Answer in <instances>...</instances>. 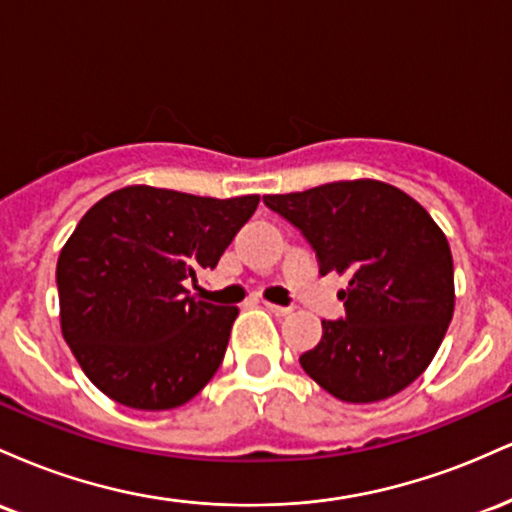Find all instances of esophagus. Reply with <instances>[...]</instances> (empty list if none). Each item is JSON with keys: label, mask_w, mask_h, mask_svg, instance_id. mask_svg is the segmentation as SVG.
I'll return each mask as SVG.
<instances>
[{"label": "esophagus", "mask_w": 512, "mask_h": 512, "mask_svg": "<svg viewBox=\"0 0 512 512\" xmlns=\"http://www.w3.org/2000/svg\"><path fill=\"white\" fill-rule=\"evenodd\" d=\"M264 308H267L269 313H274L276 317H284V315L291 313L289 305H276V303H267V301H264Z\"/></svg>", "instance_id": "obj_1"}]
</instances>
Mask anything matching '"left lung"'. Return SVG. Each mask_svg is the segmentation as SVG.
<instances>
[{
    "label": "left lung",
    "mask_w": 512,
    "mask_h": 512,
    "mask_svg": "<svg viewBox=\"0 0 512 512\" xmlns=\"http://www.w3.org/2000/svg\"><path fill=\"white\" fill-rule=\"evenodd\" d=\"M301 231L320 274L349 276L344 317L322 320L301 366L351 404L380 402L414 383L436 356L455 308L448 238L428 211L378 180H342L262 197Z\"/></svg>",
    "instance_id": "8db88e82"
}]
</instances>
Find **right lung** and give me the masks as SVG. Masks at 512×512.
<instances>
[{"mask_svg": "<svg viewBox=\"0 0 512 512\" xmlns=\"http://www.w3.org/2000/svg\"><path fill=\"white\" fill-rule=\"evenodd\" d=\"M260 197L134 185L86 211L57 260L64 342L93 385L129 409L190 402L219 370L236 305L185 289L214 269Z\"/></svg>", "mask_w": 512, "mask_h": 512, "instance_id": "1", "label": "right lung"}]
</instances>
